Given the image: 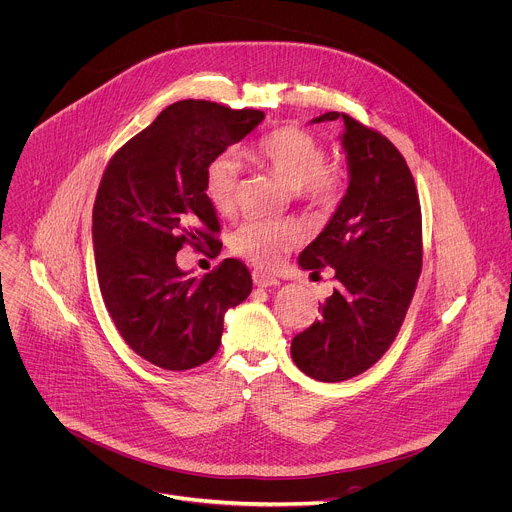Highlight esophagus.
<instances>
[{
    "mask_svg": "<svg viewBox=\"0 0 512 512\" xmlns=\"http://www.w3.org/2000/svg\"><path fill=\"white\" fill-rule=\"evenodd\" d=\"M253 283L257 287H277L279 285V281L275 277H271V275H267V273H263L259 269L253 271Z\"/></svg>",
    "mask_w": 512,
    "mask_h": 512,
    "instance_id": "34e87169",
    "label": "esophagus"
}]
</instances>
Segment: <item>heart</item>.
I'll return each instance as SVG.
<instances>
[{"instance_id": "1", "label": "heart", "mask_w": 512, "mask_h": 512, "mask_svg": "<svg viewBox=\"0 0 512 512\" xmlns=\"http://www.w3.org/2000/svg\"><path fill=\"white\" fill-rule=\"evenodd\" d=\"M249 153L267 165L291 189L315 207H333L341 195V175L327 165L323 143L309 131L285 125L261 135ZM239 163L231 153L217 155L205 169L203 191L219 215H231L237 203ZM303 241V229L291 221L249 219L231 235V251L261 267H275Z\"/></svg>"}]
</instances>
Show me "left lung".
Returning a JSON list of instances; mask_svg holds the SVG:
<instances>
[{
    "label": "left lung",
    "instance_id": "8db88e82",
    "mask_svg": "<svg viewBox=\"0 0 512 512\" xmlns=\"http://www.w3.org/2000/svg\"><path fill=\"white\" fill-rule=\"evenodd\" d=\"M343 119L349 187L319 237L299 255L313 273L335 271L321 319L291 343L295 365L311 379L339 383L371 369L395 341L423 267V221L415 179L399 149L347 113Z\"/></svg>",
    "mask_w": 512,
    "mask_h": 512
}]
</instances>
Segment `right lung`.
I'll list each match as a JSON object with an SVG mask.
<instances>
[{"instance_id":"right-lung-1","label":"right lung","mask_w":512,"mask_h":512,"mask_svg":"<svg viewBox=\"0 0 512 512\" xmlns=\"http://www.w3.org/2000/svg\"><path fill=\"white\" fill-rule=\"evenodd\" d=\"M265 113L183 99L109 159L93 205L99 289L123 341L165 371L207 363L221 345L227 309L253 287L239 259L201 281L177 267L187 243L219 255L215 209L205 197L207 165L251 133Z\"/></svg>"}]
</instances>
